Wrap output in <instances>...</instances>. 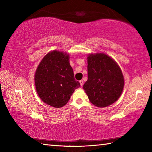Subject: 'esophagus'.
I'll use <instances>...</instances> for the list:
<instances>
[{"mask_svg":"<svg viewBox=\"0 0 152 152\" xmlns=\"http://www.w3.org/2000/svg\"><path fill=\"white\" fill-rule=\"evenodd\" d=\"M79 82H80V86H83V84H84V81L82 80H80L79 81Z\"/></svg>","mask_w":152,"mask_h":152,"instance_id":"obj_1","label":"esophagus"}]
</instances>
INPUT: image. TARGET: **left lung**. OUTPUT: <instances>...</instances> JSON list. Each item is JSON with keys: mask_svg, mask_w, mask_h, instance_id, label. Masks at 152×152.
Segmentation results:
<instances>
[{"mask_svg": "<svg viewBox=\"0 0 152 152\" xmlns=\"http://www.w3.org/2000/svg\"><path fill=\"white\" fill-rule=\"evenodd\" d=\"M88 80L83 89L90 102L97 107H106L116 102L124 88V77L119 66L104 53L87 57Z\"/></svg>", "mask_w": 152, "mask_h": 152, "instance_id": "left-lung-1", "label": "left lung"}]
</instances>
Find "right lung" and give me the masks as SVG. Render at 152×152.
<instances>
[{
    "mask_svg": "<svg viewBox=\"0 0 152 152\" xmlns=\"http://www.w3.org/2000/svg\"><path fill=\"white\" fill-rule=\"evenodd\" d=\"M36 91L43 102L55 108L67 104L75 89L80 86L74 79L68 53L58 50L48 52L35 73Z\"/></svg>",
    "mask_w": 152,
    "mask_h": 152,
    "instance_id": "add662e5",
    "label": "right lung"
}]
</instances>
